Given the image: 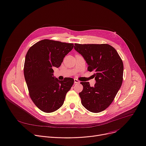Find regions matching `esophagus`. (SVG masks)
Masks as SVG:
<instances>
[{
	"mask_svg": "<svg viewBox=\"0 0 146 146\" xmlns=\"http://www.w3.org/2000/svg\"><path fill=\"white\" fill-rule=\"evenodd\" d=\"M74 84H79L80 83L79 80H77V79H74Z\"/></svg>",
	"mask_w": 146,
	"mask_h": 146,
	"instance_id": "obj_1",
	"label": "esophagus"
}]
</instances>
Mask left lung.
I'll use <instances>...</instances> for the list:
<instances>
[{
	"instance_id": "1",
	"label": "left lung",
	"mask_w": 146,
	"mask_h": 146,
	"mask_svg": "<svg viewBox=\"0 0 146 146\" xmlns=\"http://www.w3.org/2000/svg\"><path fill=\"white\" fill-rule=\"evenodd\" d=\"M74 49L86 60L87 70L94 72V86L81 82L79 93L82 105L89 111L99 113L114 100L123 79V61L115 48L108 44H74Z\"/></svg>"
}]
</instances>
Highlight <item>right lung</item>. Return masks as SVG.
Returning a JSON list of instances; mask_svg holds the SVG:
<instances>
[{
    "mask_svg": "<svg viewBox=\"0 0 146 146\" xmlns=\"http://www.w3.org/2000/svg\"><path fill=\"white\" fill-rule=\"evenodd\" d=\"M74 44L44 39L28 50L24 64V76L29 96L34 104L43 112L52 113L63 104L66 93L74 79H54L53 67H59Z\"/></svg>",
    "mask_w": 146,
    "mask_h": 146,
    "instance_id": "add662e5",
    "label": "right lung"
}]
</instances>
